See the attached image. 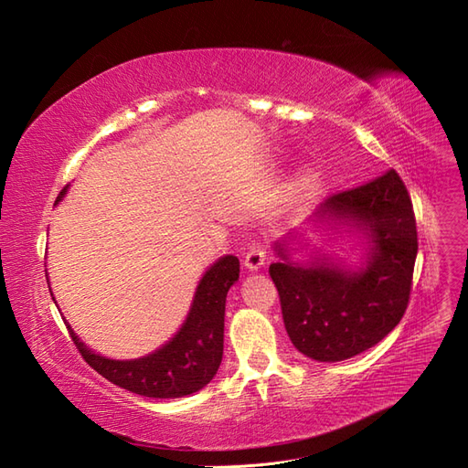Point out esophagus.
I'll use <instances>...</instances> for the list:
<instances>
[{
	"mask_svg": "<svg viewBox=\"0 0 468 468\" xmlns=\"http://www.w3.org/2000/svg\"><path fill=\"white\" fill-rule=\"evenodd\" d=\"M264 262H266V250L262 247H252L245 257V269L255 272V271L262 269Z\"/></svg>",
	"mask_w": 468,
	"mask_h": 468,
	"instance_id": "esophagus-1",
	"label": "esophagus"
}]
</instances>
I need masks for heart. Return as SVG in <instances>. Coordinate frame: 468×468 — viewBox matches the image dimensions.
Masks as SVG:
<instances>
[{
    "mask_svg": "<svg viewBox=\"0 0 468 468\" xmlns=\"http://www.w3.org/2000/svg\"><path fill=\"white\" fill-rule=\"evenodd\" d=\"M317 182H319V172H317V168H314V166H305V168H302V170H300V175H298V184H300V188H303V190H312V188H315Z\"/></svg>",
    "mask_w": 468,
    "mask_h": 468,
    "instance_id": "1",
    "label": "heart"
}]
</instances>
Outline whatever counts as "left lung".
<instances>
[{
  "label": "left lung",
  "instance_id": "obj_1",
  "mask_svg": "<svg viewBox=\"0 0 468 468\" xmlns=\"http://www.w3.org/2000/svg\"><path fill=\"white\" fill-rule=\"evenodd\" d=\"M308 230L327 241L349 232L359 241L357 262L317 249L302 256L309 248ZM272 249L278 261L269 274L288 337L302 355L319 363L365 353L388 335L408 308L418 231L411 199L396 170L329 196Z\"/></svg>",
  "mask_w": 468,
  "mask_h": 468
}]
</instances>
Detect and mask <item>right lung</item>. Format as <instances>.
Listing matches in <instances>:
<instances>
[{"label":"right lung","instance_id":"add662e5","mask_svg":"<svg viewBox=\"0 0 468 468\" xmlns=\"http://www.w3.org/2000/svg\"><path fill=\"white\" fill-rule=\"evenodd\" d=\"M66 192L69 186L57 197V204ZM237 280L239 259L233 255L219 257L199 278L190 312L180 329L156 351L139 358L119 360L91 351L66 319L64 324L69 325L72 341L86 363L119 388L146 398H182L202 390L216 377L223 358L225 300ZM50 296H55L52 290Z\"/></svg>","mask_w":468,"mask_h":468}]
</instances>
